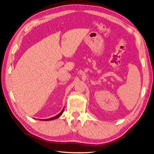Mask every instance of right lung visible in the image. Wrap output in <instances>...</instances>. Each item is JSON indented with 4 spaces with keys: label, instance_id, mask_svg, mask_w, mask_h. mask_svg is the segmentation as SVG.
Segmentation results:
<instances>
[{
    "label": "right lung",
    "instance_id": "right-lung-1",
    "mask_svg": "<svg viewBox=\"0 0 154 154\" xmlns=\"http://www.w3.org/2000/svg\"><path fill=\"white\" fill-rule=\"evenodd\" d=\"M63 111H64V108H63V109H62V111L60 112V113L59 114L57 115L56 116H55V117H52V118H50V119H40V120H45V121H47V120H54V119H56L58 118L59 117H60V116H61L62 114H63Z\"/></svg>",
    "mask_w": 154,
    "mask_h": 154
}]
</instances>
